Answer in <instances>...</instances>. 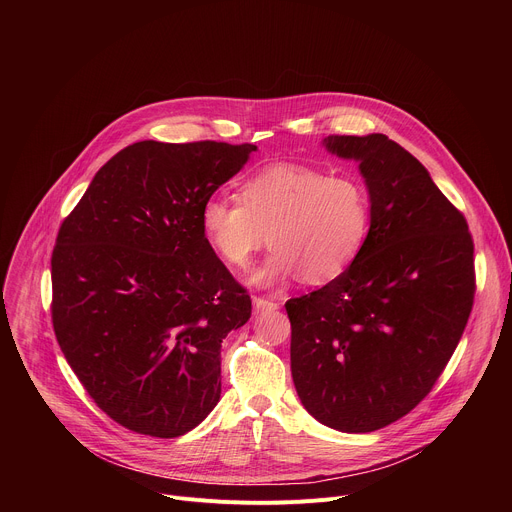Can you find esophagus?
<instances>
[{"instance_id":"34e87169","label":"esophagus","mask_w":512,"mask_h":512,"mask_svg":"<svg viewBox=\"0 0 512 512\" xmlns=\"http://www.w3.org/2000/svg\"><path fill=\"white\" fill-rule=\"evenodd\" d=\"M253 308H255L257 314L259 312H273V310L279 308V304L273 302V300H267V298H253Z\"/></svg>"}]
</instances>
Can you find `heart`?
<instances>
[{
  "label": "heart",
  "mask_w": 512,
  "mask_h": 512,
  "mask_svg": "<svg viewBox=\"0 0 512 512\" xmlns=\"http://www.w3.org/2000/svg\"><path fill=\"white\" fill-rule=\"evenodd\" d=\"M239 198H206L200 231L229 267H245L269 239V257L249 273L261 287L298 275L312 285L328 283L354 263L369 239L371 192L356 174L271 164L241 184Z\"/></svg>",
  "instance_id": "heart-1"
}]
</instances>
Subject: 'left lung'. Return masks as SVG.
Returning a JSON list of instances; mask_svg holds the SVG:
<instances>
[{
    "mask_svg": "<svg viewBox=\"0 0 512 512\" xmlns=\"http://www.w3.org/2000/svg\"><path fill=\"white\" fill-rule=\"evenodd\" d=\"M324 145L358 162L373 218L340 277L285 304L291 377L320 423L367 433L407 415L444 373L474 304V243L464 214L387 135Z\"/></svg>",
    "mask_w": 512,
    "mask_h": 512,
    "instance_id": "left-lung-1",
    "label": "left lung"
}]
</instances>
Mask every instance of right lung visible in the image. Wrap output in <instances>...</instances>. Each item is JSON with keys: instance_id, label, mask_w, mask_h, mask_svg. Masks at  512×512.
<instances>
[{"instance_id": "1", "label": "right lung", "mask_w": 512, "mask_h": 512, "mask_svg": "<svg viewBox=\"0 0 512 512\" xmlns=\"http://www.w3.org/2000/svg\"><path fill=\"white\" fill-rule=\"evenodd\" d=\"M255 150L137 141L60 225L56 340L97 407L135 433L184 435L221 399V344L251 298L206 245L200 208Z\"/></svg>"}]
</instances>
